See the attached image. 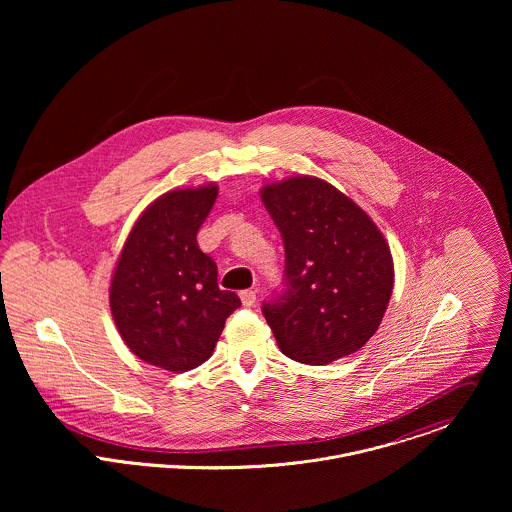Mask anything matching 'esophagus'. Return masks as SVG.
I'll list each match as a JSON object with an SVG mask.
<instances>
[{"label":"esophagus","instance_id":"1","mask_svg":"<svg viewBox=\"0 0 512 512\" xmlns=\"http://www.w3.org/2000/svg\"><path fill=\"white\" fill-rule=\"evenodd\" d=\"M240 299H242V305L252 307V305L256 303V290H244V292H240Z\"/></svg>","mask_w":512,"mask_h":512}]
</instances>
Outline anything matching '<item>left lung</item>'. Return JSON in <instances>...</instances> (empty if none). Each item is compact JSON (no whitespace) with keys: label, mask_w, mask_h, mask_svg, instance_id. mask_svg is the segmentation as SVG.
Wrapping results in <instances>:
<instances>
[{"label":"left lung","mask_w":512,"mask_h":512,"mask_svg":"<svg viewBox=\"0 0 512 512\" xmlns=\"http://www.w3.org/2000/svg\"><path fill=\"white\" fill-rule=\"evenodd\" d=\"M284 248V288L262 305L280 351L303 365L353 355L376 333L394 288L390 248L365 211L317 177L262 189Z\"/></svg>","instance_id":"left-lung-1"}]
</instances>
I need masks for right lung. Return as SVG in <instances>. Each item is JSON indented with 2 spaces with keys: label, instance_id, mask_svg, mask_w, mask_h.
<instances>
[{
  "label": "right lung",
  "instance_id": "right-lung-1",
  "mask_svg": "<svg viewBox=\"0 0 512 512\" xmlns=\"http://www.w3.org/2000/svg\"><path fill=\"white\" fill-rule=\"evenodd\" d=\"M217 185L175 189L136 220L118 258L110 309L128 349L171 372L203 365L240 297L220 290L217 264L197 232L217 201Z\"/></svg>",
  "mask_w": 512,
  "mask_h": 512
}]
</instances>
